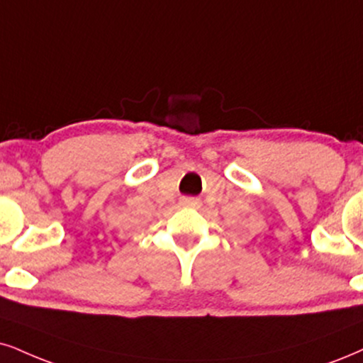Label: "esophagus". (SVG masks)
Segmentation results:
<instances>
[{
	"label": "esophagus",
	"instance_id": "1",
	"mask_svg": "<svg viewBox=\"0 0 363 363\" xmlns=\"http://www.w3.org/2000/svg\"><path fill=\"white\" fill-rule=\"evenodd\" d=\"M182 203L183 205H189V207H199L200 200L195 199V196H183Z\"/></svg>",
	"mask_w": 363,
	"mask_h": 363
}]
</instances>
